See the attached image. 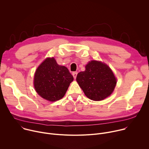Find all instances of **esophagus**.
I'll use <instances>...</instances> for the list:
<instances>
[{
  "instance_id": "34e87169",
  "label": "esophagus",
  "mask_w": 149,
  "mask_h": 149,
  "mask_svg": "<svg viewBox=\"0 0 149 149\" xmlns=\"http://www.w3.org/2000/svg\"><path fill=\"white\" fill-rule=\"evenodd\" d=\"M72 74V75L74 77V78L75 79L76 77H77V72H73Z\"/></svg>"
}]
</instances>
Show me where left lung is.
<instances>
[{
  "label": "left lung",
  "mask_w": 149,
  "mask_h": 149,
  "mask_svg": "<svg viewBox=\"0 0 149 149\" xmlns=\"http://www.w3.org/2000/svg\"><path fill=\"white\" fill-rule=\"evenodd\" d=\"M76 80L85 95L94 101H100L113 93L117 83L111 70L105 63L91 61L80 72Z\"/></svg>",
  "instance_id": "1"
}]
</instances>
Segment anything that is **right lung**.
Returning <instances> with one entry per match:
<instances>
[{"label": "right lung", "mask_w": 149, "mask_h": 149, "mask_svg": "<svg viewBox=\"0 0 149 149\" xmlns=\"http://www.w3.org/2000/svg\"><path fill=\"white\" fill-rule=\"evenodd\" d=\"M73 80V76L67 68L59 65L54 58H48L36 71L34 87L40 97L55 101L64 96Z\"/></svg>", "instance_id": "1"}]
</instances>
